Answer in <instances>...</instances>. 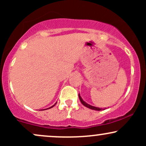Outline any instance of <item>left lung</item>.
Wrapping results in <instances>:
<instances>
[{
  "mask_svg": "<svg viewBox=\"0 0 146 146\" xmlns=\"http://www.w3.org/2000/svg\"><path fill=\"white\" fill-rule=\"evenodd\" d=\"M79 98H80V102H81V103L84 106L87 107V108H90V109H92V110H105V109H103V108H98V107H95V106H93L91 105H89L88 104L86 103L84 101H83V100L82 99L81 97H80V94H79Z\"/></svg>",
  "mask_w": 146,
  "mask_h": 146,
  "instance_id": "left-lung-1",
  "label": "left lung"
}]
</instances>
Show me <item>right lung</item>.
<instances>
[{
  "mask_svg": "<svg viewBox=\"0 0 146 146\" xmlns=\"http://www.w3.org/2000/svg\"><path fill=\"white\" fill-rule=\"evenodd\" d=\"M55 106V105H53V106H51V107H50V108H52V107H53V106Z\"/></svg>",
  "mask_w": 146,
  "mask_h": 146,
  "instance_id": "right-lung-1",
  "label": "right lung"
}]
</instances>
